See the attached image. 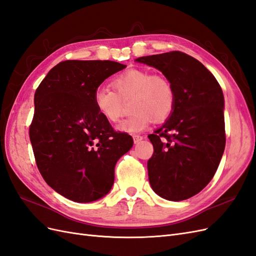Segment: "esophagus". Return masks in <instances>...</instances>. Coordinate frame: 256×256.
<instances>
[{"instance_id":"1","label":"esophagus","mask_w":256,"mask_h":256,"mask_svg":"<svg viewBox=\"0 0 256 256\" xmlns=\"http://www.w3.org/2000/svg\"><path fill=\"white\" fill-rule=\"evenodd\" d=\"M133 140H134V142L135 144H138L140 142H142L144 140V137L140 136V135H133Z\"/></svg>"}]
</instances>
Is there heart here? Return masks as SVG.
<instances>
[{
	"mask_svg": "<svg viewBox=\"0 0 256 256\" xmlns=\"http://www.w3.org/2000/svg\"><path fill=\"white\" fill-rule=\"evenodd\" d=\"M112 86L116 92L107 86L98 88L94 93V106L106 121L116 123L123 114L121 98L134 96L132 110L135 112L118 126L123 132H140L153 120L163 122L168 119L174 112L176 93L172 82L164 76L133 68L116 77Z\"/></svg>",
	"mask_w": 256,
	"mask_h": 256,
	"instance_id": "b5f03b06",
	"label": "heart"
}]
</instances>
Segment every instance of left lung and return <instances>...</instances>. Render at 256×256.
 I'll return each instance as SVG.
<instances>
[{"label":"left lung","instance_id":"1","mask_svg":"<svg viewBox=\"0 0 256 256\" xmlns=\"http://www.w3.org/2000/svg\"><path fill=\"white\" fill-rule=\"evenodd\" d=\"M137 62L163 72L176 93L167 121L148 137L151 188L165 200L179 202L200 193L214 178L225 148L224 96L214 76L181 51L142 56Z\"/></svg>","mask_w":256,"mask_h":256}]
</instances>
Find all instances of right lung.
Instances as JSON below:
<instances>
[{
    "label": "right lung",
    "instance_id": "add662e5",
    "mask_svg": "<svg viewBox=\"0 0 256 256\" xmlns=\"http://www.w3.org/2000/svg\"><path fill=\"white\" fill-rule=\"evenodd\" d=\"M126 68L109 60L63 61L35 91L28 135L36 165L47 184L72 202H94L110 191L116 160L133 146L93 102L100 84Z\"/></svg>",
    "mask_w": 256,
    "mask_h": 256
}]
</instances>
